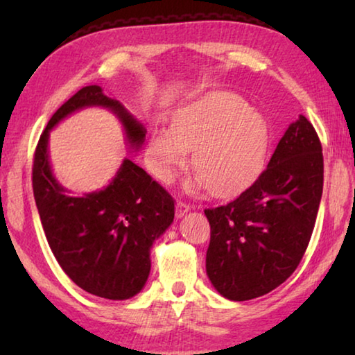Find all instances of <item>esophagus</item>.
<instances>
[{
  "label": "esophagus",
  "instance_id": "34e87169",
  "mask_svg": "<svg viewBox=\"0 0 355 355\" xmlns=\"http://www.w3.org/2000/svg\"><path fill=\"white\" fill-rule=\"evenodd\" d=\"M191 209V205L188 203L183 202V200H177V205H175V216L177 218H183V216L188 213Z\"/></svg>",
  "mask_w": 355,
  "mask_h": 355
}]
</instances>
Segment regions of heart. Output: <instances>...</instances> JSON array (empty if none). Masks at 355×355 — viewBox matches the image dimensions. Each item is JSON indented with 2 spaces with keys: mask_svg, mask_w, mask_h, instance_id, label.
Wrapping results in <instances>:
<instances>
[{
  "mask_svg": "<svg viewBox=\"0 0 355 355\" xmlns=\"http://www.w3.org/2000/svg\"><path fill=\"white\" fill-rule=\"evenodd\" d=\"M269 133L266 120L248 101L228 91H214L173 116V128H156L148 164L156 177L171 182L188 161L199 173L197 184L225 197L248 188L263 169Z\"/></svg>",
  "mask_w": 355,
  "mask_h": 355,
  "instance_id": "heart-1",
  "label": "heart"
}]
</instances>
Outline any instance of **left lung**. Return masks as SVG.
I'll return each instance as SVG.
<instances>
[{
	"label": "left lung",
	"mask_w": 355,
	"mask_h": 355,
	"mask_svg": "<svg viewBox=\"0 0 355 355\" xmlns=\"http://www.w3.org/2000/svg\"><path fill=\"white\" fill-rule=\"evenodd\" d=\"M322 182L321 141L299 116L255 183L227 205L205 209L211 227L207 274L222 296H264L296 271L313 233Z\"/></svg>",
	"instance_id": "1"
}]
</instances>
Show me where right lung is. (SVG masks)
Wrapping results in <instances>:
<instances>
[{
  "instance_id": "1",
  "label": "right lung",
  "mask_w": 355,
  "mask_h": 355,
  "mask_svg": "<svg viewBox=\"0 0 355 355\" xmlns=\"http://www.w3.org/2000/svg\"><path fill=\"white\" fill-rule=\"evenodd\" d=\"M87 106H103L119 117L127 141L142 146L146 128L100 86H86L53 114L40 135L33 163V191L46 241L59 266L94 296L123 300L139 293L150 274V249L173 222L172 196L125 158L106 188L81 197L58 183L48 159L50 130Z\"/></svg>"
}]
</instances>
